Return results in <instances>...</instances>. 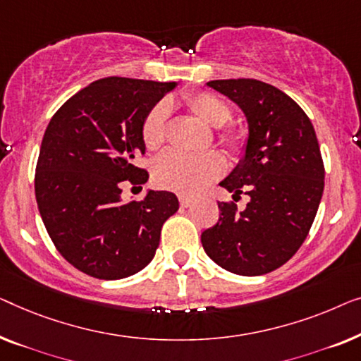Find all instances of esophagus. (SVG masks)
<instances>
[{
  "label": "esophagus",
  "instance_id": "esophagus-1",
  "mask_svg": "<svg viewBox=\"0 0 361 361\" xmlns=\"http://www.w3.org/2000/svg\"><path fill=\"white\" fill-rule=\"evenodd\" d=\"M180 204L183 207H188L192 204V197H188V196H180Z\"/></svg>",
  "mask_w": 361,
  "mask_h": 361
}]
</instances>
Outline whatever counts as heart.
I'll list each match as a JSON object with an SVG mask.
<instances>
[{
    "instance_id": "b5f03b06",
    "label": "heart",
    "mask_w": 361,
    "mask_h": 361,
    "mask_svg": "<svg viewBox=\"0 0 361 361\" xmlns=\"http://www.w3.org/2000/svg\"><path fill=\"white\" fill-rule=\"evenodd\" d=\"M183 103L207 128L221 129L229 123L231 109L224 101L211 93H192L185 96ZM169 108L159 103L147 113L142 123V140L149 150L160 149L165 140V124ZM222 144L235 147L237 139L229 134H219ZM226 161L217 152H206L200 155L166 152L155 161L154 180L159 186L176 191L180 195H197L212 180L221 176Z\"/></svg>"
}]
</instances>
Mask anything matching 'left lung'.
<instances>
[{
    "mask_svg": "<svg viewBox=\"0 0 361 361\" xmlns=\"http://www.w3.org/2000/svg\"><path fill=\"white\" fill-rule=\"evenodd\" d=\"M242 109L247 139L242 157L219 186L250 197L243 211L219 202L216 226L201 233L207 257L224 270L258 276L284 265L306 240L324 191L316 130L286 93L252 78L212 80Z\"/></svg>",
    "mask_w": 361,
    "mask_h": 361,
    "instance_id": "obj_1",
    "label": "left lung"
}]
</instances>
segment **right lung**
<instances>
[{
  "label": "right lung",
  "mask_w": 361,
  "mask_h": 361,
  "mask_svg": "<svg viewBox=\"0 0 361 361\" xmlns=\"http://www.w3.org/2000/svg\"><path fill=\"white\" fill-rule=\"evenodd\" d=\"M178 83L108 77L73 94L50 119L35 169V200L62 257L86 275L121 280L155 257L173 192L147 190L124 202L123 185H144L142 123Z\"/></svg>",
  "instance_id": "add662e5"
}]
</instances>
